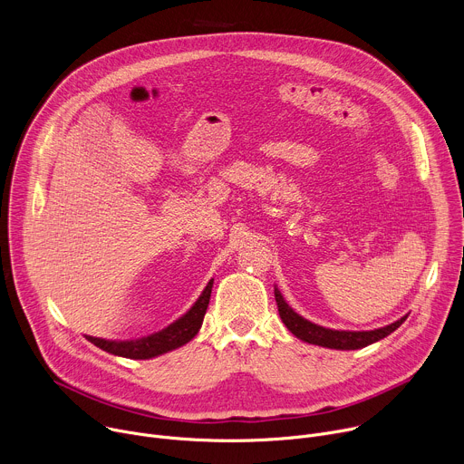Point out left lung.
Segmentation results:
<instances>
[{
  "label": "left lung",
  "mask_w": 464,
  "mask_h": 464,
  "mask_svg": "<svg viewBox=\"0 0 464 464\" xmlns=\"http://www.w3.org/2000/svg\"><path fill=\"white\" fill-rule=\"evenodd\" d=\"M276 301H277V308H279V315H281L283 323L286 324V328L294 336H297L299 340L308 342L312 345L340 349V351H354V349L367 347L378 340H383L385 336L394 333V330L399 328L408 317V315H404L399 321H394V323L376 328V330H365V333H349V330L324 328V326L314 324L308 319L301 317L286 304V301L283 299L279 290H276Z\"/></svg>",
  "instance_id": "left-lung-1"
}]
</instances>
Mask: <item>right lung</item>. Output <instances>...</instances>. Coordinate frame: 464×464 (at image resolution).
<instances>
[{
    "mask_svg": "<svg viewBox=\"0 0 464 464\" xmlns=\"http://www.w3.org/2000/svg\"><path fill=\"white\" fill-rule=\"evenodd\" d=\"M211 288H213V279L209 281L202 295L198 297V301L192 304V308L176 323L163 328L161 333H156L141 340H131V342H110V340H101L93 336H86V340L110 354L131 358V360H149V358L165 354L169 351H174L185 345L187 342H190L198 334V330H200L206 310L209 306Z\"/></svg>",
    "mask_w": 464,
    "mask_h": 464,
    "instance_id": "right-lung-1",
    "label": "right lung"
}]
</instances>
